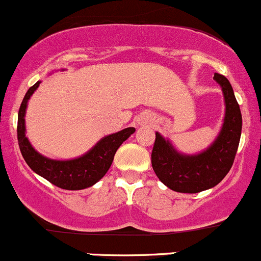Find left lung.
Instances as JSON below:
<instances>
[{
  "mask_svg": "<svg viewBox=\"0 0 261 261\" xmlns=\"http://www.w3.org/2000/svg\"><path fill=\"white\" fill-rule=\"evenodd\" d=\"M214 79L221 87L225 98L224 124L214 143L198 154L177 152L168 139L155 133L152 149V167L157 177L168 189L182 193H197L215 187L232 167L241 137L240 107L230 82L221 74Z\"/></svg>",
  "mask_w": 261,
  "mask_h": 261,
  "instance_id": "obj_1",
  "label": "left lung"
}]
</instances>
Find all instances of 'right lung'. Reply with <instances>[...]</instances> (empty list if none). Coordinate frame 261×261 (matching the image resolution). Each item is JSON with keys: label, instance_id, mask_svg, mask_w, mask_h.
I'll return each mask as SVG.
<instances>
[{"label": "right lung", "instance_id": "add662e5", "mask_svg": "<svg viewBox=\"0 0 261 261\" xmlns=\"http://www.w3.org/2000/svg\"><path fill=\"white\" fill-rule=\"evenodd\" d=\"M39 85L40 82H37L28 90L18 111L17 139L23 160L32 171L60 189L74 191L93 186L108 172L117 149L136 129L129 127L104 137L89 152L74 160L56 161L44 157L34 149L25 134V113L28 101Z\"/></svg>", "mask_w": 261, "mask_h": 261}]
</instances>
